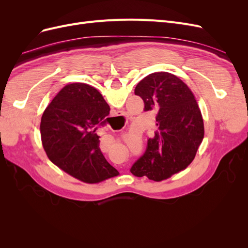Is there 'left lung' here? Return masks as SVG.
Instances as JSON below:
<instances>
[{"mask_svg":"<svg viewBox=\"0 0 248 248\" xmlns=\"http://www.w3.org/2000/svg\"><path fill=\"white\" fill-rule=\"evenodd\" d=\"M134 94L144 100L145 110H156V126L145 153L132 164L134 176L161 181L188 167L204 138V122L190 89L169 72L142 78Z\"/></svg>","mask_w":248,"mask_h":248,"instance_id":"1","label":"left lung"}]
</instances>
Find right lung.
<instances>
[{"label":"right lung","instance_id":"right-lung-1","mask_svg":"<svg viewBox=\"0 0 248 248\" xmlns=\"http://www.w3.org/2000/svg\"><path fill=\"white\" fill-rule=\"evenodd\" d=\"M109 109L95 88L86 84L65 86L41 118V140L50 161L86 183L117 176L119 171L104 158L95 133Z\"/></svg>","mask_w":248,"mask_h":248}]
</instances>
